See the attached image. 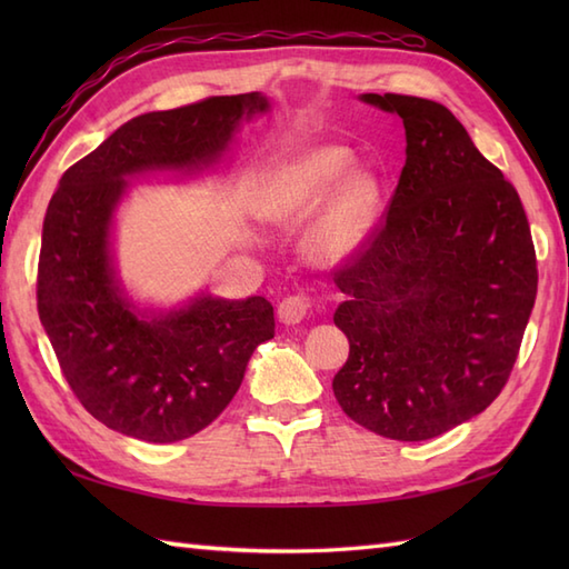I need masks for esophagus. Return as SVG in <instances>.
I'll return each instance as SVG.
<instances>
[{
    "label": "esophagus",
    "mask_w": 569,
    "mask_h": 569,
    "mask_svg": "<svg viewBox=\"0 0 569 569\" xmlns=\"http://www.w3.org/2000/svg\"><path fill=\"white\" fill-rule=\"evenodd\" d=\"M312 310V298L306 293H298V296H288L281 300V306H278V318L286 325H296L303 320L308 312Z\"/></svg>",
    "instance_id": "esophagus-1"
}]
</instances>
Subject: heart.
Returning a JSON list of instances; mask_svg holds the SVG:
<instances>
[{
    "label": "heart",
    "mask_w": 569,
    "mask_h": 569,
    "mask_svg": "<svg viewBox=\"0 0 569 569\" xmlns=\"http://www.w3.org/2000/svg\"><path fill=\"white\" fill-rule=\"evenodd\" d=\"M352 163L355 156L345 147L312 149L278 176L266 202L273 220L286 227L306 224L328 202L310 237V251L320 261L349 257L377 222L379 178L371 171H349Z\"/></svg>",
    "instance_id": "b5f03b06"
}]
</instances>
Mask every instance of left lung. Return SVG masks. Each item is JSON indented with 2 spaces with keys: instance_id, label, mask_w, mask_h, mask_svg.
Segmentation results:
<instances>
[{
  "instance_id": "left-lung-1",
  "label": "left lung",
  "mask_w": 569,
  "mask_h": 569,
  "mask_svg": "<svg viewBox=\"0 0 569 569\" xmlns=\"http://www.w3.org/2000/svg\"><path fill=\"white\" fill-rule=\"evenodd\" d=\"M406 127V166L365 244L332 271L349 340L332 391L367 430L438 438L493 403L511 377L538 291L516 188L445 104L361 94Z\"/></svg>"
}]
</instances>
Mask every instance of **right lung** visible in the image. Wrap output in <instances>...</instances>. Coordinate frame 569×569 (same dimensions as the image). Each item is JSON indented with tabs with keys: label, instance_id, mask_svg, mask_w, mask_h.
<instances>
[{
	"label": "right lung",
	"instance_id": "right-lung-1",
	"mask_svg": "<svg viewBox=\"0 0 569 569\" xmlns=\"http://www.w3.org/2000/svg\"><path fill=\"white\" fill-rule=\"evenodd\" d=\"M266 110L263 94L247 92L141 114L60 178L43 220L36 300L68 386L107 428L161 445L190 438L229 406L253 349L273 337V306L261 296L137 310L110 249L129 176L210 166L241 119Z\"/></svg>",
	"mask_w": 569,
	"mask_h": 569
}]
</instances>
